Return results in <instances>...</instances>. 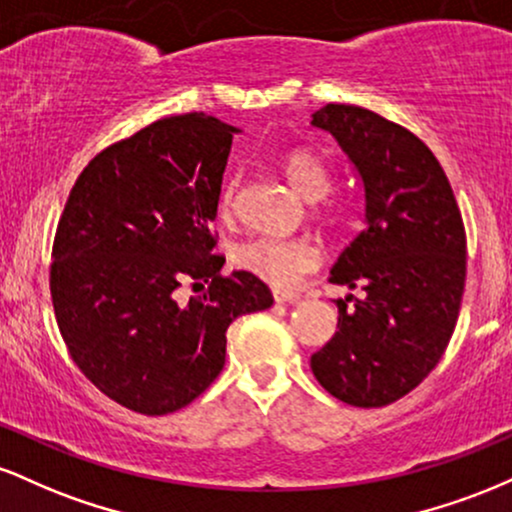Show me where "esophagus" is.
Returning <instances> with one entry per match:
<instances>
[{
    "label": "esophagus",
    "mask_w": 512,
    "mask_h": 512,
    "mask_svg": "<svg viewBox=\"0 0 512 512\" xmlns=\"http://www.w3.org/2000/svg\"><path fill=\"white\" fill-rule=\"evenodd\" d=\"M272 296H274L276 303H296V301H298V293H291V291H279V289H274Z\"/></svg>",
    "instance_id": "1"
}]
</instances>
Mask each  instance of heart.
Masks as SVG:
<instances>
[{
	"mask_svg": "<svg viewBox=\"0 0 512 512\" xmlns=\"http://www.w3.org/2000/svg\"><path fill=\"white\" fill-rule=\"evenodd\" d=\"M281 170L289 185L303 199L313 202V214L320 221L334 223L342 221L344 209L337 199H327L332 190V173L327 163L315 151L293 149L281 158ZM238 178H228L221 187L219 211L221 216H231L236 207ZM233 267L240 272L255 276L274 289H296L305 274H310L320 264V250L310 238H276V236H255L238 243L231 250Z\"/></svg>",
	"mask_w": 512,
	"mask_h": 512,
	"instance_id": "heart-1",
	"label": "heart"
}]
</instances>
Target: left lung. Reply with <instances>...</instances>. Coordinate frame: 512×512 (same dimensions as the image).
<instances>
[{
    "label": "left lung",
    "instance_id": "obj_1",
    "mask_svg": "<svg viewBox=\"0 0 512 512\" xmlns=\"http://www.w3.org/2000/svg\"><path fill=\"white\" fill-rule=\"evenodd\" d=\"M351 158L366 190V228L330 281L356 289L337 301L334 337L310 358L317 383L351 407H385L438 366L455 332L467 276V236L443 166L416 134L358 105L313 115Z\"/></svg>",
    "mask_w": 512,
    "mask_h": 512
}]
</instances>
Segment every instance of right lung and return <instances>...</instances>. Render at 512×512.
Segmentation results:
<instances>
[{"label":"right lung","mask_w":512,"mask_h":512,"mask_svg":"<svg viewBox=\"0 0 512 512\" xmlns=\"http://www.w3.org/2000/svg\"><path fill=\"white\" fill-rule=\"evenodd\" d=\"M238 129L204 113L163 117L81 170L52 243V308L69 356L103 395L163 416L202 395L226 330L274 303L267 284L221 274L211 221ZM202 297L177 301L182 283Z\"/></svg>","instance_id":"right-lung-1"}]
</instances>
